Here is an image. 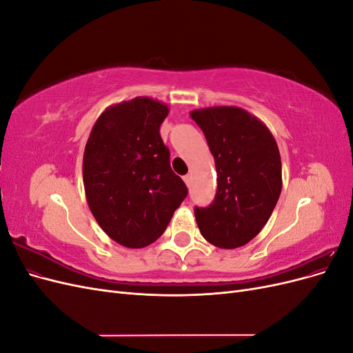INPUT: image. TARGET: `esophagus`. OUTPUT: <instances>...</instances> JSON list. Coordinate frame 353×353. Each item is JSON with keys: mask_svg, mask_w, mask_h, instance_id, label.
<instances>
[{"mask_svg": "<svg viewBox=\"0 0 353 353\" xmlns=\"http://www.w3.org/2000/svg\"><path fill=\"white\" fill-rule=\"evenodd\" d=\"M184 183H185V184L190 187V183H191V175H190V174L184 176Z\"/></svg>", "mask_w": 353, "mask_h": 353, "instance_id": "1", "label": "esophagus"}]
</instances>
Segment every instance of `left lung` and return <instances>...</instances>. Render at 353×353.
Here are the masks:
<instances>
[{"label":"left lung","instance_id":"obj_1","mask_svg":"<svg viewBox=\"0 0 353 353\" xmlns=\"http://www.w3.org/2000/svg\"><path fill=\"white\" fill-rule=\"evenodd\" d=\"M215 159L218 190L209 208H196L201 236L221 249L254 239L279 201L283 175L279 145L258 117L236 105L190 113Z\"/></svg>","mask_w":353,"mask_h":353}]
</instances>
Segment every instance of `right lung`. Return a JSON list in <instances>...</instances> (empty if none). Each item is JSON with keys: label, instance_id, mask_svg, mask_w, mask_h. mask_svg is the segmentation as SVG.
I'll return each mask as SVG.
<instances>
[{"label": "right lung", "instance_id": "right-lung-1", "mask_svg": "<svg viewBox=\"0 0 353 353\" xmlns=\"http://www.w3.org/2000/svg\"><path fill=\"white\" fill-rule=\"evenodd\" d=\"M169 108L135 97L105 109L95 121L83 152V187L101 230L128 249L154 243L187 197L174 174L160 125Z\"/></svg>", "mask_w": 353, "mask_h": 353}]
</instances>
